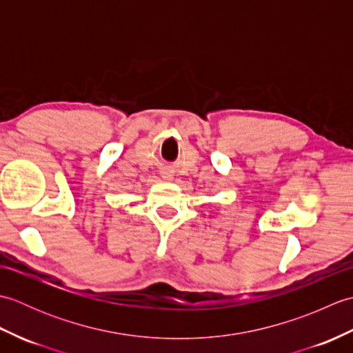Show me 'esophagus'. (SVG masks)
Returning a JSON list of instances; mask_svg holds the SVG:
<instances>
[{
    "label": "esophagus",
    "instance_id": "esophagus-1",
    "mask_svg": "<svg viewBox=\"0 0 353 353\" xmlns=\"http://www.w3.org/2000/svg\"><path fill=\"white\" fill-rule=\"evenodd\" d=\"M163 177H165V179H170V177H171V174H170L168 171H165V172H163Z\"/></svg>",
    "mask_w": 353,
    "mask_h": 353
}]
</instances>
